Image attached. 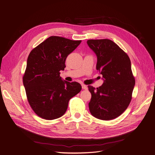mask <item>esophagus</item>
<instances>
[{"label": "esophagus", "mask_w": 155, "mask_h": 155, "mask_svg": "<svg viewBox=\"0 0 155 155\" xmlns=\"http://www.w3.org/2000/svg\"><path fill=\"white\" fill-rule=\"evenodd\" d=\"M81 87H82V89H85V90H87V86H86V85H84V84H81Z\"/></svg>", "instance_id": "1"}]
</instances>
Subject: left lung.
<instances>
[{
    "label": "left lung",
    "instance_id": "obj_1",
    "mask_svg": "<svg viewBox=\"0 0 155 155\" xmlns=\"http://www.w3.org/2000/svg\"><path fill=\"white\" fill-rule=\"evenodd\" d=\"M89 47L97 57L96 69L103 76V84L88 86L91 94L89 108L100 120H109L121 115L128 108L135 85L131 61L128 55L113 41L89 39Z\"/></svg>",
    "mask_w": 155,
    "mask_h": 155
}]
</instances>
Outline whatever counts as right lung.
Masks as SVG:
<instances>
[{
    "instance_id": "1",
    "label": "right lung",
    "mask_w": 155,
    "mask_h": 155,
    "mask_svg": "<svg viewBox=\"0 0 155 155\" xmlns=\"http://www.w3.org/2000/svg\"><path fill=\"white\" fill-rule=\"evenodd\" d=\"M81 41L52 36L34 48L28 57L23 83L29 104L40 117L54 120L66 111L69 100L81 89L80 83L63 81L67 57Z\"/></svg>"
}]
</instances>
